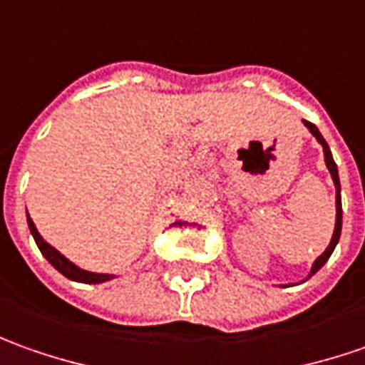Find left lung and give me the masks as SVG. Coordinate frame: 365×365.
Masks as SVG:
<instances>
[{"instance_id": "obj_1", "label": "left lung", "mask_w": 365, "mask_h": 365, "mask_svg": "<svg viewBox=\"0 0 365 365\" xmlns=\"http://www.w3.org/2000/svg\"><path fill=\"white\" fill-rule=\"evenodd\" d=\"M305 123V127H307L309 131L313 133V137L319 141L321 145H323V153H325V165H327V170H329V173H331L333 178V183H335V210H337V214H335V230H333V236H331V242H329V246L325 248V252L321 255L315 262H313V267H311V272H309V277H313L317 270L327 262V258L331 257L333 248H335V245H337V240H339V234H341V190H339V175H337V165H335V161H333L331 158V151H329V147H327V143H325V139L321 137L319 129L313 125V123H309V120H303Z\"/></svg>"}]
</instances>
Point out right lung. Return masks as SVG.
I'll list each match as a JSON object with an SVG mask.
<instances>
[{"label": "right lung", "instance_id": "right-lung-1", "mask_svg": "<svg viewBox=\"0 0 365 365\" xmlns=\"http://www.w3.org/2000/svg\"><path fill=\"white\" fill-rule=\"evenodd\" d=\"M28 226H30V232H32L38 248L42 250V255H44V257L48 258V262H50L56 270H60L64 277H68L72 281H78V283H105V281H110V279H113V274H96V272H88V270H82L78 269L76 264H72L68 258L62 257L54 246L48 245L44 238L40 236V232L36 230V226H34V222L30 216H28Z\"/></svg>", "mask_w": 365, "mask_h": 365}]
</instances>
